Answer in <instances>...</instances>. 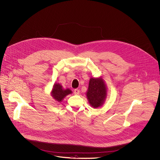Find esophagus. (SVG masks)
<instances>
[{
  "mask_svg": "<svg viewBox=\"0 0 160 160\" xmlns=\"http://www.w3.org/2000/svg\"><path fill=\"white\" fill-rule=\"evenodd\" d=\"M74 93L75 95H78L80 93V90L78 89H75L74 90Z\"/></svg>",
  "mask_w": 160,
  "mask_h": 160,
  "instance_id": "1",
  "label": "esophagus"
}]
</instances>
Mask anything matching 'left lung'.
I'll use <instances>...</instances> for the list:
<instances>
[{"label": "left lung", "instance_id": "left-lung-1", "mask_svg": "<svg viewBox=\"0 0 160 160\" xmlns=\"http://www.w3.org/2000/svg\"><path fill=\"white\" fill-rule=\"evenodd\" d=\"M90 105L97 108L102 106L107 97V87L102 78H91L87 92Z\"/></svg>", "mask_w": 160, "mask_h": 160}]
</instances>
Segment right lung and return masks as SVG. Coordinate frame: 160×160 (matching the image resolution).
Here are the masks:
<instances>
[{
	"instance_id": "add662e5",
	"label": "right lung",
	"mask_w": 160,
	"mask_h": 160,
	"mask_svg": "<svg viewBox=\"0 0 160 160\" xmlns=\"http://www.w3.org/2000/svg\"><path fill=\"white\" fill-rule=\"evenodd\" d=\"M52 96L58 102H61L62 100L68 95L72 93V91L67 88L63 89L62 86L59 83H55L52 90Z\"/></svg>"
}]
</instances>
